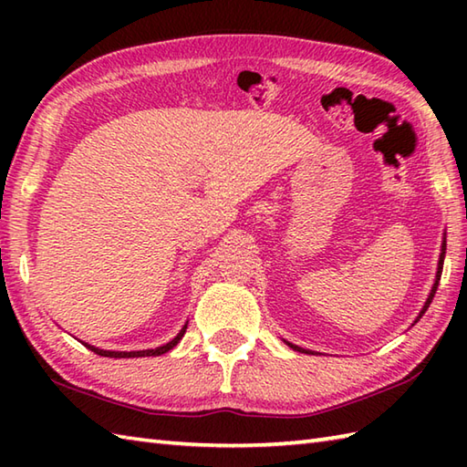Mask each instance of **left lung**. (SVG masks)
Listing matches in <instances>:
<instances>
[{"instance_id":"left-lung-1","label":"left lung","mask_w":467,"mask_h":467,"mask_svg":"<svg viewBox=\"0 0 467 467\" xmlns=\"http://www.w3.org/2000/svg\"><path fill=\"white\" fill-rule=\"evenodd\" d=\"M443 259H445V233H443V241H441V253H440V261H438V271H435V281H433V286H431V291H430V295H428V299H425V303H423V306H421V311H420V315L415 317V321H413V325L418 323L421 317H423V313L428 311V306L431 305V301H433V295H435V291H438V285H440V279H441V269H443ZM286 345L291 347L293 351H299V353H309V355H315V351H311V349H303V347H299V345H293V343H289L286 339H283Z\"/></svg>"}]
</instances>
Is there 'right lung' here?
<instances>
[{
	"instance_id": "1",
	"label": "right lung",
	"mask_w": 467,
	"mask_h": 467,
	"mask_svg": "<svg viewBox=\"0 0 467 467\" xmlns=\"http://www.w3.org/2000/svg\"><path fill=\"white\" fill-rule=\"evenodd\" d=\"M186 327H188V321L182 325V329L178 331V335L174 337L172 341H168L166 345H161L156 347V349H142V351H108V349H100V347H94V345H88L84 343L88 349L94 351L96 355H102V357H114V359H132V357H156V355H162V353H168L172 349V347H176L178 343H181V339L186 333Z\"/></svg>"
}]
</instances>
